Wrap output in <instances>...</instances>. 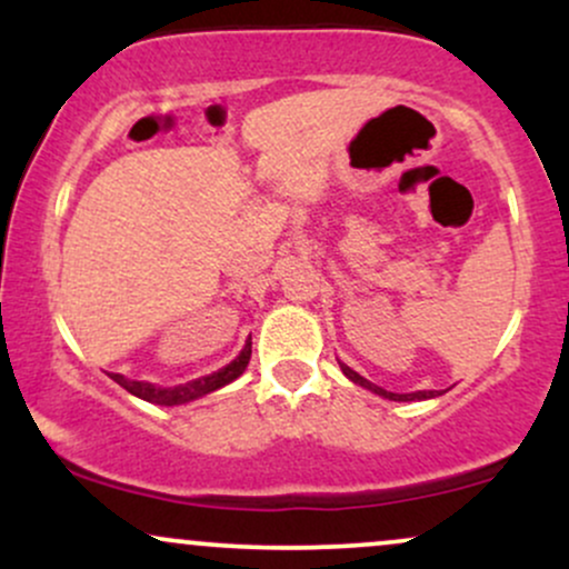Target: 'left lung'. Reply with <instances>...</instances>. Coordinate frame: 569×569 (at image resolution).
Masks as SVG:
<instances>
[{
	"label": "left lung",
	"instance_id": "1",
	"mask_svg": "<svg viewBox=\"0 0 569 569\" xmlns=\"http://www.w3.org/2000/svg\"><path fill=\"white\" fill-rule=\"evenodd\" d=\"M339 367H342V371L350 377L352 382L361 385V388L375 390V393L390 398V401H422V398H433L436 396V390H417V393H390V390H382V388H377V385H371L369 380H363V377L358 375V371H352L350 367H345V363H339Z\"/></svg>",
	"mask_w": 569,
	"mask_h": 569
}]
</instances>
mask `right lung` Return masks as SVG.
<instances>
[{
    "label": "right lung",
    "mask_w": 569,
    "mask_h": 569,
    "mask_svg": "<svg viewBox=\"0 0 569 569\" xmlns=\"http://www.w3.org/2000/svg\"><path fill=\"white\" fill-rule=\"evenodd\" d=\"M248 358H251V337H248L246 348L240 350V356L234 358L232 363H227L224 369L213 371V375L208 377H200V380H192L187 385H176V388H158V385H149V382H139V380H126L122 375H112V380L117 385H122V388L128 390V393L143 398V401L149 403H160V407H173V403H187V401H194V398L206 396V393H213V390L224 388V385H230L234 377H240L248 367Z\"/></svg>",
    "instance_id": "right-lung-1"
}]
</instances>
